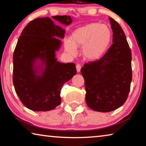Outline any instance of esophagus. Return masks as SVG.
Here are the masks:
<instances>
[{
	"instance_id": "1",
	"label": "esophagus",
	"mask_w": 146,
	"mask_h": 146,
	"mask_svg": "<svg viewBox=\"0 0 146 146\" xmlns=\"http://www.w3.org/2000/svg\"><path fill=\"white\" fill-rule=\"evenodd\" d=\"M76 71H77V72L79 73L81 70V66L80 65V64H76Z\"/></svg>"
}]
</instances>
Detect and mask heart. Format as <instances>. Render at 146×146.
<instances>
[{
  "label": "heart",
  "mask_w": 146,
  "mask_h": 146,
  "mask_svg": "<svg viewBox=\"0 0 146 146\" xmlns=\"http://www.w3.org/2000/svg\"><path fill=\"white\" fill-rule=\"evenodd\" d=\"M112 39L111 29L105 24L91 23L75 29L65 41V49L71 56L82 46V57L89 61L100 59L108 50Z\"/></svg>",
  "instance_id": "1"
}]
</instances>
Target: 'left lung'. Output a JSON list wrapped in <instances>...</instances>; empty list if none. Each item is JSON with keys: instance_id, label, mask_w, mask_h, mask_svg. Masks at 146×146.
<instances>
[{"instance_id": "1", "label": "left lung", "mask_w": 146, "mask_h": 146, "mask_svg": "<svg viewBox=\"0 0 146 146\" xmlns=\"http://www.w3.org/2000/svg\"><path fill=\"white\" fill-rule=\"evenodd\" d=\"M113 44L100 60L85 64L81 74L85 81L86 102L91 110L110 112L127 100L132 80L131 52L125 33L110 17Z\"/></svg>"}]
</instances>
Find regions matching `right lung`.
Instances as JSON below:
<instances>
[{
    "label": "right lung",
    "instance_id": "right-lung-1",
    "mask_svg": "<svg viewBox=\"0 0 146 146\" xmlns=\"http://www.w3.org/2000/svg\"><path fill=\"white\" fill-rule=\"evenodd\" d=\"M71 23L70 16L42 17L29 22L22 31L13 53V82L29 110L47 111L57 107L62 87L76 75L75 64L61 63L56 58L65 33L59 24Z\"/></svg>",
    "mask_w": 146,
    "mask_h": 146
}]
</instances>
